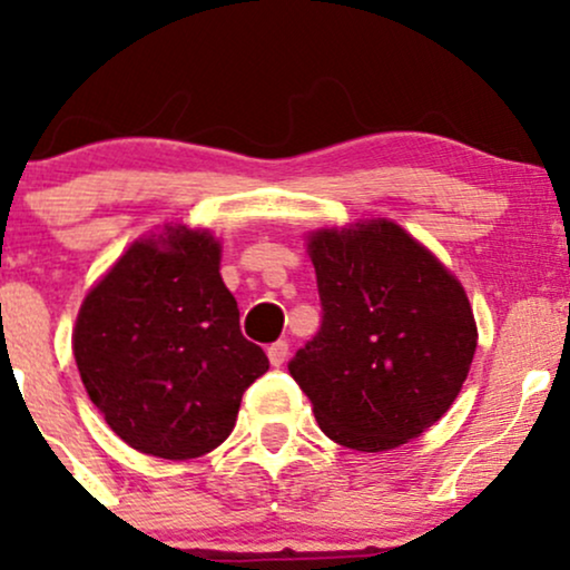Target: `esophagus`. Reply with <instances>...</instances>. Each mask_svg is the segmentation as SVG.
<instances>
[{
	"label": "esophagus",
	"instance_id": "esophagus-1",
	"mask_svg": "<svg viewBox=\"0 0 570 570\" xmlns=\"http://www.w3.org/2000/svg\"><path fill=\"white\" fill-rule=\"evenodd\" d=\"M286 356H289V343H286V340H278V343H273L271 348H267V358H271L273 367H281V364L286 362Z\"/></svg>",
	"mask_w": 570,
	"mask_h": 570
}]
</instances>
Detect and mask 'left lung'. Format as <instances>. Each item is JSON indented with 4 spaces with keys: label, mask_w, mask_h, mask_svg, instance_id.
Returning <instances> with one entry per match:
<instances>
[{
    "label": "left lung",
    "mask_w": 570,
    "mask_h": 570,
    "mask_svg": "<svg viewBox=\"0 0 570 570\" xmlns=\"http://www.w3.org/2000/svg\"><path fill=\"white\" fill-rule=\"evenodd\" d=\"M324 305L322 332L289 372L330 440L383 453L450 410L476 351L466 289L394 219L305 235Z\"/></svg>",
    "instance_id": "8db88e82"
}]
</instances>
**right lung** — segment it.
Returning <instances> with one entry per match:
<instances>
[{
	"instance_id": "1",
	"label": "right lung",
	"mask_w": 570,
	"mask_h": 570,
	"mask_svg": "<svg viewBox=\"0 0 570 570\" xmlns=\"http://www.w3.org/2000/svg\"><path fill=\"white\" fill-rule=\"evenodd\" d=\"M208 227L166 222L85 294L71 351L90 402L139 453L187 461L230 436L244 391L271 370L240 335Z\"/></svg>"
}]
</instances>
